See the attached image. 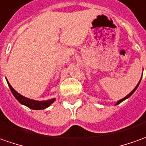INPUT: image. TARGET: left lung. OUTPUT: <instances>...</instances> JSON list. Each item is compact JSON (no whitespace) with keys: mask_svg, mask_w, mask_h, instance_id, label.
<instances>
[{"mask_svg":"<svg viewBox=\"0 0 146 146\" xmlns=\"http://www.w3.org/2000/svg\"><path fill=\"white\" fill-rule=\"evenodd\" d=\"M141 78H142V76H141V79H140V81H139V82L137 83V86H136V87H135V88L133 89V90H132V91H131V92H130V93L128 94V95H126V96H125V97H124V98H121V99H120V100H119V101H117V103H115V105H118L119 103H122V102H123V101H124V100H125V99H127V98H129V97H130V96H131V95H132V94H133L134 93V92H135V91H136V90H137V87H138V86H139V84H140V82H141Z\"/></svg>","mask_w":146,"mask_h":146,"instance_id":"obj_1","label":"left lung"}]
</instances>
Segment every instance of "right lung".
Instances as JSON below:
<instances>
[{
	"instance_id": "add662e5",
	"label": "right lung",
	"mask_w": 146,
	"mask_h": 146,
	"mask_svg": "<svg viewBox=\"0 0 146 146\" xmlns=\"http://www.w3.org/2000/svg\"><path fill=\"white\" fill-rule=\"evenodd\" d=\"M6 82H7L8 86H9V87L10 89V90H11L13 96L15 97V98L21 104H23V105L31 108V109H33V110H43V109H45V108H48L49 106H51L56 100V98H51V99H48V100H43V101H38V100L27 98V97H25V96H23L22 94L18 93L12 87V86L9 84V81L7 80V78H6Z\"/></svg>"
}]
</instances>
